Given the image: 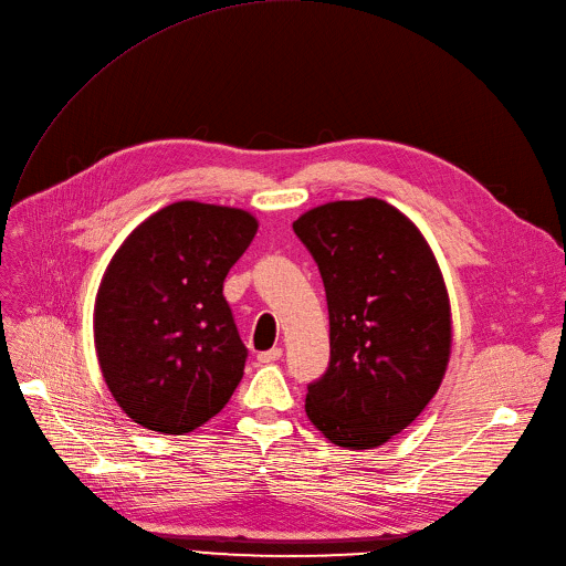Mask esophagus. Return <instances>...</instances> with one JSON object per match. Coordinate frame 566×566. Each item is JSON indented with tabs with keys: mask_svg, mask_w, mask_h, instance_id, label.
Instances as JSON below:
<instances>
[{
	"mask_svg": "<svg viewBox=\"0 0 566 566\" xmlns=\"http://www.w3.org/2000/svg\"><path fill=\"white\" fill-rule=\"evenodd\" d=\"M282 357V348H271V350H263L256 355V361L259 364H273Z\"/></svg>",
	"mask_w": 566,
	"mask_h": 566,
	"instance_id": "1",
	"label": "esophagus"
}]
</instances>
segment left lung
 <instances>
[{"label": "left lung", "instance_id": "1", "mask_svg": "<svg viewBox=\"0 0 566 566\" xmlns=\"http://www.w3.org/2000/svg\"><path fill=\"white\" fill-rule=\"evenodd\" d=\"M293 232L316 261L329 312V366L307 385V417L336 446H382L446 373L450 307L437 261L421 232L375 198L316 207Z\"/></svg>", "mask_w": 566, "mask_h": 566}]
</instances>
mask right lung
Listing matches in <instances>:
<instances>
[{"mask_svg":"<svg viewBox=\"0 0 566 566\" xmlns=\"http://www.w3.org/2000/svg\"><path fill=\"white\" fill-rule=\"evenodd\" d=\"M256 234L230 207L175 202L127 237L95 300V348L113 398L138 426L184 434L228 405L248 348L222 282Z\"/></svg>","mask_w":566,"mask_h":566,"instance_id":"1","label":"right lung"}]
</instances>
